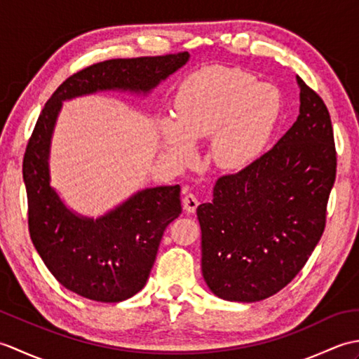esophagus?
<instances>
[{
    "label": "esophagus",
    "instance_id": "1",
    "mask_svg": "<svg viewBox=\"0 0 359 359\" xmlns=\"http://www.w3.org/2000/svg\"><path fill=\"white\" fill-rule=\"evenodd\" d=\"M182 202H184V210L187 212H194L196 208H197V205H199V201H197V197L194 194H191V193L187 194Z\"/></svg>",
    "mask_w": 359,
    "mask_h": 359
}]
</instances>
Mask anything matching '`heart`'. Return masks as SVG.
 Returning <instances> with one entry per match:
<instances>
[{
  "label": "heart",
  "mask_w": 359,
  "mask_h": 359,
  "mask_svg": "<svg viewBox=\"0 0 359 359\" xmlns=\"http://www.w3.org/2000/svg\"><path fill=\"white\" fill-rule=\"evenodd\" d=\"M280 114V94L270 83L224 66L193 72L175 98L177 120L160 123L163 151L175 162L194 157V139L211 137L212 162L224 170H241L262 156Z\"/></svg>",
  "instance_id": "heart-1"
}]
</instances>
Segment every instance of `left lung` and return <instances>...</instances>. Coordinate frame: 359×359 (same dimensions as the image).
<instances>
[{
    "instance_id": "8db88e82",
    "label": "left lung",
    "mask_w": 359,
    "mask_h": 359,
    "mask_svg": "<svg viewBox=\"0 0 359 359\" xmlns=\"http://www.w3.org/2000/svg\"><path fill=\"white\" fill-rule=\"evenodd\" d=\"M299 116L274 147L242 171L217 179L197 207L202 274L225 301L256 302L302 270L325 226L337 177L330 114L299 77Z\"/></svg>"
}]
</instances>
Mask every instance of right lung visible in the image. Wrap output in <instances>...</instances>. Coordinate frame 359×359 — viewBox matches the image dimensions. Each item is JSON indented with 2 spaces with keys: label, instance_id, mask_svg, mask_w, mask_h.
Returning a JSON list of instances; mask_svg holds the SVG:
<instances>
[{
  "label": "right lung",
  "instance_id": "obj_1",
  "mask_svg": "<svg viewBox=\"0 0 359 359\" xmlns=\"http://www.w3.org/2000/svg\"><path fill=\"white\" fill-rule=\"evenodd\" d=\"M189 60L188 52L117 58L86 67L58 86L27 143L22 179L30 239L60 284L98 302L139 293L154 265L165 228L182 212L180 187L137 191L100 217L71 210L50 185V144L63 102L106 90L148 95Z\"/></svg>",
  "mask_w": 359,
  "mask_h": 359
}]
</instances>
